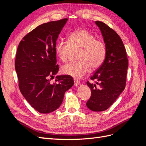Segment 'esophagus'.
<instances>
[{"mask_svg":"<svg viewBox=\"0 0 146 146\" xmlns=\"http://www.w3.org/2000/svg\"><path fill=\"white\" fill-rule=\"evenodd\" d=\"M80 84V82L77 80H74V85L78 86Z\"/></svg>","mask_w":146,"mask_h":146,"instance_id":"esophagus-1","label":"esophagus"}]
</instances>
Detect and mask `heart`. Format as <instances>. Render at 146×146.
I'll use <instances>...</instances> for the list:
<instances>
[{"label":"heart","instance_id":"1","mask_svg":"<svg viewBox=\"0 0 146 146\" xmlns=\"http://www.w3.org/2000/svg\"><path fill=\"white\" fill-rule=\"evenodd\" d=\"M55 52L63 62L70 59L71 49H80L77 62L68 63L61 68L64 75L80 78L90 70H96L104 63L107 55V46L103 39L85 29H78L70 34L68 41H60L55 44Z\"/></svg>","mask_w":146,"mask_h":146}]
</instances>
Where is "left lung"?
<instances>
[{
  "label": "left lung",
  "mask_w": 146,
  "mask_h": 146,
  "mask_svg": "<svg viewBox=\"0 0 146 146\" xmlns=\"http://www.w3.org/2000/svg\"><path fill=\"white\" fill-rule=\"evenodd\" d=\"M100 28L107 46V55L104 63L91 76L95 83L86 82L90 88L91 97L86 106L94 111L107 110L125 87L128 59L122 39L107 24L95 21Z\"/></svg>",
  "instance_id": "8db88e82"
}]
</instances>
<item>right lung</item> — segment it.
I'll list each match as a JSON object with an SVG mask.
<instances>
[{"instance_id":"obj_1","label":"right lung","mask_w":146,"mask_h":146,"mask_svg":"<svg viewBox=\"0 0 146 146\" xmlns=\"http://www.w3.org/2000/svg\"><path fill=\"white\" fill-rule=\"evenodd\" d=\"M67 18L39 25L24 37L19 44L15 68L21 94L28 103L41 113H48L60 107L64 93L74 84L68 75L56 77V64L55 44L66 23Z\"/></svg>"}]
</instances>
